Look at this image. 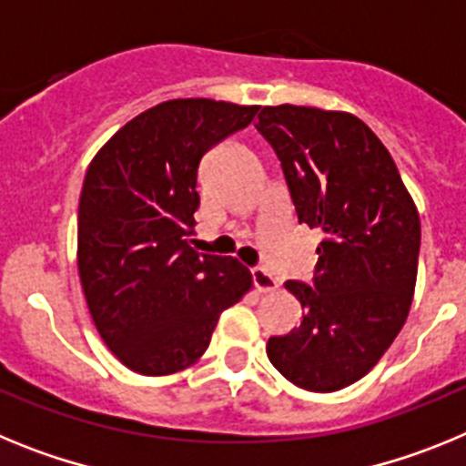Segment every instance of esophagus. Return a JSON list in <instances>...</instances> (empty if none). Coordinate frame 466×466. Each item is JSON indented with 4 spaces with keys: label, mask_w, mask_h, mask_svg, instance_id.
I'll list each match as a JSON object with an SVG mask.
<instances>
[{
    "label": "esophagus",
    "mask_w": 466,
    "mask_h": 466,
    "mask_svg": "<svg viewBox=\"0 0 466 466\" xmlns=\"http://www.w3.org/2000/svg\"><path fill=\"white\" fill-rule=\"evenodd\" d=\"M252 278H254V287H257L258 291H263V294H270V291H275L279 287L278 278L266 268H252Z\"/></svg>",
    "instance_id": "esophagus-1"
}]
</instances>
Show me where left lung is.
Segmentation results:
<instances>
[{
  "label": "left lung",
  "instance_id": "8db88e82",
  "mask_svg": "<svg viewBox=\"0 0 466 466\" xmlns=\"http://www.w3.org/2000/svg\"><path fill=\"white\" fill-rule=\"evenodd\" d=\"M257 130L278 154L299 224L324 233L312 287L284 284L303 322L266 352L296 387L336 392L371 371L409 317L418 209L385 144L348 111L263 106Z\"/></svg>",
  "mask_w": 466,
  "mask_h": 466
}]
</instances>
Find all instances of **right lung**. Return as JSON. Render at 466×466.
Listing matches in <instances>:
<instances>
[{
  "label": "right lung",
  "instance_id": "add662e5",
  "mask_svg": "<svg viewBox=\"0 0 466 466\" xmlns=\"http://www.w3.org/2000/svg\"><path fill=\"white\" fill-rule=\"evenodd\" d=\"M258 106L167 100L90 160L79 200V278L106 348L135 373L167 376L208 350L219 315L252 289L233 257L198 254V167ZM193 242V240H191Z\"/></svg>",
  "mask_w": 466,
  "mask_h": 466
}]
</instances>
